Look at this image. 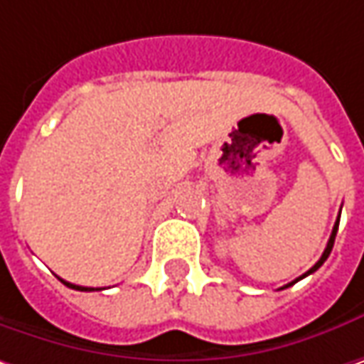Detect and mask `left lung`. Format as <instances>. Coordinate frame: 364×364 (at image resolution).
<instances>
[{
    "instance_id": "8db88e82",
    "label": "left lung",
    "mask_w": 364,
    "mask_h": 364,
    "mask_svg": "<svg viewBox=\"0 0 364 364\" xmlns=\"http://www.w3.org/2000/svg\"><path fill=\"white\" fill-rule=\"evenodd\" d=\"M338 222H340V215H338V220H336V224H334V228H332V234H330V240H328V245H326L324 255H322V257H320V261L316 262V264H314V267H311V269H309L308 273H304V275L299 277V279H304V277L311 275V273H314V271H318V269H320V267H322V264H324L326 259H328V257H330V252H332V246H334V238H336V232H338ZM299 279H295V281H291V283H287V285H285V287H291L293 283H297V281H299ZM285 287H281V289H285Z\"/></svg>"
}]
</instances>
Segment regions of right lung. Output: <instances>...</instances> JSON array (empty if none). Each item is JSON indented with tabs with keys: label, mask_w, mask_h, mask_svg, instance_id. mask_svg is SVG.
I'll return each mask as SVG.
<instances>
[{
	"label": "right lung",
	"mask_w": 364,
	"mask_h": 364,
	"mask_svg": "<svg viewBox=\"0 0 364 364\" xmlns=\"http://www.w3.org/2000/svg\"><path fill=\"white\" fill-rule=\"evenodd\" d=\"M63 281V279H60ZM67 287H71V289H77V291H100V287H81V285H73L69 281H63Z\"/></svg>",
	"instance_id": "1"
}]
</instances>
